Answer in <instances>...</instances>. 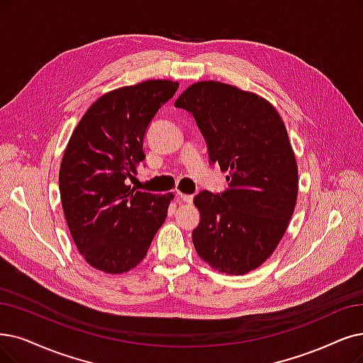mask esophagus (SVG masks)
Masks as SVG:
<instances>
[{"instance_id": "esophagus-1", "label": "esophagus", "mask_w": 363, "mask_h": 363, "mask_svg": "<svg viewBox=\"0 0 363 363\" xmlns=\"http://www.w3.org/2000/svg\"><path fill=\"white\" fill-rule=\"evenodd\" d=\"M177 195H179V198H180L183 202H187V204H191L192 199H194V195H187V194H182V192H179Z\"/></svg>"}]
</instances>
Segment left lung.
I'll return each instance as SVG.
<instances>
[{"label":"left lung","mask_w":363,"mask_h":363,"mask_svg":"<svg viewBox=\"0 0 363 363\" xmlns=\"http://www.w3.org/2000/svg\"><path fill=\"white\" fill-rule=\"evenodd\" d=\"M207 143L210 164L228 171V189L201 191L192 230L199 257L242 275L262 265L283 238L296 206L298 167L286 126L267 99L220 82H198L177 99Z\"/></svg>","instance_id":"obj_1"}]
</instances>
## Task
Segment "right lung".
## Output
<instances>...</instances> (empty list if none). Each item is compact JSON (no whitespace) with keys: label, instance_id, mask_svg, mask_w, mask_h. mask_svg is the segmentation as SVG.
Listing matches in <instances>:
<instances>
[{"label":"right lung","instance_id":"1","mask_svg":"<svg viewBox=\"0 0 363 363\" xmlns=\"http://www.w3.org/2000/svg\"><path fill=\"white\" fill-rule=\"evenodd\" d=\"M177 82L147 80L96 99L72 133L60 169L65 220L80 255L94 268L122 274L146 257L165 222L172 194L128 184L144 161L143 140Z\"/></svg>","mask_w":363,"mask_h":363}]
</instances>
